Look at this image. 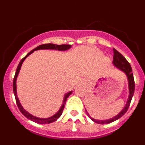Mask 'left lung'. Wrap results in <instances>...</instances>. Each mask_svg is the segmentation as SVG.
<instances>
[{
	"label": "left lung",
	"mask_w": 145,
	"mask_h": 145,
	"mask_svg": "<svg viewBox=\"0 0 145 145\" xmlns=\"http://www.w3.org/2000/svg\"><path fill=\"white\" fill-rule=\"evenodd\" d=\"M114 52V56H113V64L116 67H117L118 68H119L120 70H121L122 71H123L125 73V75H127L128 80H129V97L128 99L127 102H126V105L125 107L123 109V110L120 112L119 114H118L117 116L113 117L112 118L109 119V120H95V119L92 118L88 114V117L90 118L93 121H94L97 123L99 124H107V123H110L113 122L115 120H118L120 118L122 117L125 112H127L128 109H129V106H130L131 101V99H132L133 95H134V89H135V83H134V75H133L132 72V69H131V67L130 64H129V61L125 59V57L123 56L120 53H119L117 50L113 48ZM87 112V111H86Z\"/></svg>",
	"instance_id": "8db88e82"
}]
</instances>
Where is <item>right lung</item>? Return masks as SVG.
<instances>
[{"label":"right lung","instance_id":"right-lung-1","mask_svg":"<svg viewBox=\"0 0 145 145\" xmlns=\"http://www.w3.org/2000/svg\"><path fill=\"white\" fill-rule=\"evenodd\" d=\"M70 48H71V45H67V44H62V45H56V44H53V43H47V44H43V45H40L38 46V47H36L35 48H34L33 50H32L31 52H29L20 61V64L18 65L17 68H16V73H15L14 75V80H13V91H14V96H15V99H16V105L18 106V108L19 110H20V112L27 118L29 119V120H33V122H35L37 123H40V124H46V123H52L54 121H56L61 116V113H62V111H63L64 108H65V104H66V101H67V99L68 98L69 96L71 94L72 91H70L69 93H67L65 95V99H64V101H63V104H62V105H61V108L59 109V110L57 112V113L54 115L52 117L48 118H37V117H35V116H32L31 114H29V112H27L25 110V109L23 108L22 107L21 104H20V101H19V99H18L17 95H16V78L18 76V74H19V72H20V68H21V66L22 65L23 61L27 57L29 56L30 54L33 53L34 51L35 50H40V49H56V50H59V51H65V50L67 49H69Z\"/></svg>","mask_w":145,"mask_h":145}]
</instances>
